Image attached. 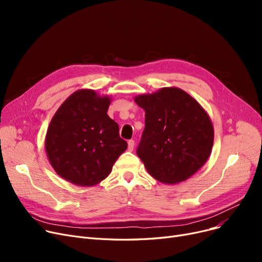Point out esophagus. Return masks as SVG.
<instances>
[{
  "mask_svg": "<svg viewBox=\"0 0 262 262\" xmlns=\"http://www.w3.org/2000/svg\"><path fill=\"white\" fill-rule=\"evenodd\" d=\"M134 146H135V141H134V140H129V141H128V149H129V150H133V149H134Z\"/></svg>",
  "mask_w": 262,
  "mask_h": 262,
  "instance_id": "1",
  "label": "esophagus"
}]
</instances>
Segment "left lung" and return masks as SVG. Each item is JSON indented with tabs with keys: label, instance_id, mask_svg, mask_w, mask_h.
<instances>
[{
	"label": "left lung",
	"instance_id": "1",
	"mask_svg": "<svg viewBox=\"0 0 262 262\" xmlns=\"http://www.w3.org/2000/svg\"><path fill=\"white\" fill-rule=\"evenodd\" d=\"M135 102L145 112L137 155L148 174L164 184L188 180L211 153L214 133L207 113L176 87L137 95Z\"/></svg>",
	"mask_w": 262,
	"mask_h": 262
}]
</instances>
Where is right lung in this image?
<instances>
[{"label": "right lung", "mask_w": 262, "mask_h": 262, "mask_svg": "<svg viewBox=\"0 0 262 262\" xmlns=\"http://www.w3.org/2000/svg\"><path fill=\"white\" fill-rule=\"evenodd\" d=\"M110 102L108 96L81 89L69 96L51 120L47 155L55 172L71 184L101 183L127 147L117 122L107 115Z\"/></svg>", "instance_id": "add662e5"}]
</instances>
